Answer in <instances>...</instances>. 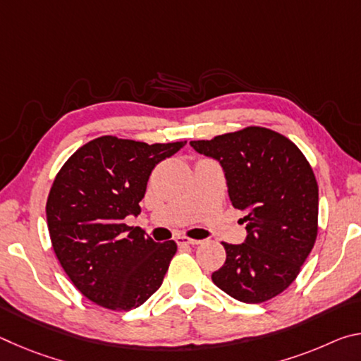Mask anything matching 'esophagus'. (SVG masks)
<instances>
[{"instance_id": "1", "label": "esophagus", "mask_w": 361, "mask_h": 361, "mask_svg": "<svg viewBox=\"0 0 361 361\" xmlns=\"http://www.w3.org/2000/svg\"><path fill=\"white\" fill-rule=\"evenodd\" d=\"M176 243H178V245H199L200 240L189 239V237H186V235H180V237H176Z\"/></svg>"}]
</instances>
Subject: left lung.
I'll return each mask as SVG.
<instances>
[{"label": "left lung", "mask_w": 361, "mask_h": 361, "mask_svg": "<svg viewBox=\"0 0 361 361\" xmlns=\"http://www.w3.org/2000/svg\"><path fill=\"white\" fill-rule=\"evenodd\" d=\"M191 146L218 159L232 205L248 213L247 240L223 242L226 261L213 283L242 302L276 298L295 282L319 232V185L309 161L290 138L258 126Z\"/></svg>", "instance_id": "obj_1"}]
</instances>
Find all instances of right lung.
<instances>
[{
    "label": "right lung",
    "mask_w": 361,
    "mask_h": 361,
    "mask_svg": "<svg viewBox=\"0 0 361 361\" xmlns=\"http://www.w3.org/2000/svg\"><path fill=\"white\" fill-rule=\"evenodd\" d=\"M185 145L103 135L59 170L46 202L49 235L60 266L89 301L130 310L162 285L176 243H156L124 218L140 212L152 169Z\"/></svg>",
    "instance_id": "add662e5"
}]
</instances>
